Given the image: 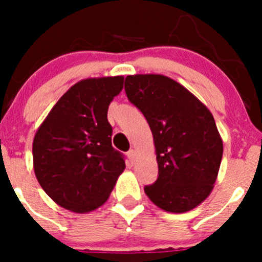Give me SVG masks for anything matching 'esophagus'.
<instances>
[{
  "instance_id": "obj_1",
  "label": "esophagus",
  "mask_w": 262,
  "mask_h": 262,
  "mask_svg": "<svg viewBox=\"0 0 262 262\" xmlns=\"http://www.w3.org/2000/svg\"><path fill=\"white\" fill-rule=\"evenodd\" d=\"M126 155H128V158H129V161H130L132 163L134 162V161H136V157H137V152L134 149H130L129 150L128 153H126Z\"/></svg>"
}]
</instances>
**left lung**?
I'll list each match as a JSON object with an SVG mask.
<instances>
[{
    "mask_svg": "<svg viewBox=\"0 0 262 262\" xmlns=\"http://www.w3.org/2000/svg\"><path fill=\"white\" fill-rule=\"evenodd\" d=\"M124 89L147 119L155 141L158 178L144 186L147 196L166 212L198 207L212 191L223 156L212 113L166 76H128Z\"/></svg>",
    "mask_w": 262,
    "mask_h": 262,
    "instance_id": "obj_1",
    "label": "left lung"
}]
</instances>
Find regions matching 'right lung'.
<instances>
[{
	"label": "right lung",
	"instance_id": "right-lung-1",
	"mask_svg": "<svg viewBox=\"0 0 262 262\" xmlns=\"http://www.w3.org/2000/svg\"><path fill=\"white\" fill-rule=\"evenodd\" d=\"M123 76L89 78L71 87L50 110L33 142L34 171L58 205L86 213L104 204L125 168L112 146L110 102Z\"/></svg>",
	"mask_w": 262,
	"mask_h": 262
}]
</instances>
